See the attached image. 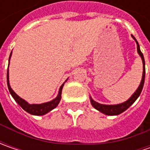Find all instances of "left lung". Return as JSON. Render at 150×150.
Here are the masks:
<instances>
[{
    "instance_id": "obj_1",
    "label": "left lung",
    "mask_w": 150,
    "mask_h": 150,
    "mask_svg": "<svg viewBox=\"0 0 150 150\" xmlns=\"http://www.w3.org/2000/svg\"><path fill=\"white\" fill-rule=\"evenodd\" d=\"M132 38L134 39V41L136 42L137 44V51H138V53L140 56L141 57L142 62H143V75H142V79L141 82L139 86L138 87V88L136 89V91L133 93V95L130 97L129 98L127 101H125L122 103H118V104H112V105H108V104H102L99 103L98 102L94 101L91 97H90V102H91V104L93 105V107L98 110L99 112H103V114H106V115H110V116H113V115H118L120 113H122L124 112L125 110H127L129 108L134 102L136 99L139 97L140 93H141L142 89H143V87H144V78H145V62H144V55L140 51V47H139V45L138 43L137 40L135 38L131 35Z\"/></svg>"
}]
</instances>
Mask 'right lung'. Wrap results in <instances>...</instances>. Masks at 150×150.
Masks as SVG:
<instances>
[{"label":"right lung","instance_id":"add662e5","mask_svg":"<svg viewBox=\"0 0 150 150\" xmlns=\"http://www.w3.org/2000/svg\"><path fill=\"white\" fill-rule=\"evenodd\" d=\"M12 54V52H11L10 54V57H9V63H10V59H11V57ZM67 80L65 81V83L67 82ZM59 88V92H58V94L57 96L54 99H52V101L49 102H47V103H40V104H31V103H28L26 100H24L23 98H21V97L17 95L14 91L12 90V88H11L10 86V82H9V69H7V86H8V89L10 93L11 94V96L13 97V98L15 101L20 105L26 112H29L30 114L32 115H44L47 112H49L50 111H52V109H54L58 105V103H60L61 98H62V88L64 86V83Z\"/></svg>","mask_w":150,"mask_h":150}]
</instances>
